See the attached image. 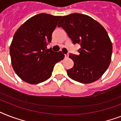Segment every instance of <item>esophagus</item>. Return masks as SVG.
Instances as JSON below:
<instances>
[{
  "label": "esophagus",
  "instance_id": "1",
  "mask_svg": "<svg viewBox=\"0 0 121 121\" xmlns=\"http://www.w3.org/2000/svg\"><path fill=\"white\" fill-rule=\"evenodd\" d=\"M68 56H69L68 54H65V58H68Z\"/></svg>",
  "mask_w": 121,
  "mask_h": 121
}]
</instances>
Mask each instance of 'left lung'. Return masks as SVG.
<instances>
[{
	"instance_id": "1",
	"label": "left lung",
	"mask_w": 121,
	"mask_h": 121,
	"mask_svg": "<svg viewBox=\"0 0 121 121\" xmlns=\"http://www.w3.org/2000/svg\"><path fill=\"white\" fill-rule=\"evenodd\" d=\"M73 44H80L79 55L70 54L74 65L67 70L74 80L90 83L101 77L111 63L112 44L104 27L91 17L74 13L63 16L58 25Z\"/></svg>"
}]
</instances>
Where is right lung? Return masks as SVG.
<instances>
[{"mask_svg":"<svg viewBox=\"0 0 121 121\" xmlns=\"http://www.w3.org/2000/svg\"><path fill=\"white\" fill-rule=\"evenodd\" d=\"M61 16L41 13L26 21L16 31L10 46L12 67L26 82L38 84L49 78L55 65L64 58L61 51L47 49Z\"/></svg>","mask_w":121,"mask_h":121,"instance_id":"right-lung-1","label":"right lung"}]
</instances>
